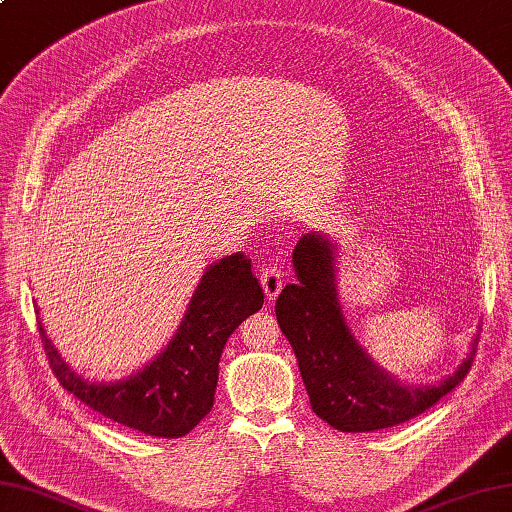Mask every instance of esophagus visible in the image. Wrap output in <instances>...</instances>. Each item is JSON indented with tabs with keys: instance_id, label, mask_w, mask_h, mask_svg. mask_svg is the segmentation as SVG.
Instances as JSON below:
<instances>
[{
	"instance_id": "34e87169",
	"label": "esophagus",
	"mask_w": 512,
	"mask_h": 512,
	"mask_svg": "<svg viewBox=\"0 0 512 512\" xmlns=\"http://www.w3.org/2000/svg\"><path fill=\"white\" fill-rule=\"evenodd\" d=\"M282 284H284V273L277 266L268 264L262 268V288L266 293V299H275L279 293H282Z\"/></svg>"
}]
</instances>
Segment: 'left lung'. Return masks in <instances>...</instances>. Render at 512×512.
I'll return each instance as SVG.
<instances>
[{"instance_id": "left-lung-1", "label": "left lung", "mask_w": 512, "mask_h": 512, "mask_svg": "<svg viewBox=\"0 0 512 512\" xmlns=\"http://www.w3.org/2000/svg\"><path fill=\"white\" fill-rule=\"evenodd\" d=\"M297 284L277 297L279 328L295 350L313 413L342 433H375L404 424L464 382L477 348L437 384H406L388 375L348 328L337 293L335 244L306 233L293 250Z\"/></svg>"}]
</instances>
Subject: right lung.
Wrapping results in <instances>:
<instances>
[{
    "instance_id": "obj_1",
    "label": "right lung",
    "mask_w": 512,
    "mask_h": 512,
    "mask_svg": "<svg viewBox=\"0 0 512 512\" xmlns=\"http://www.w3.org/2000/svg\"><path fill=\"white\" fill-rule=\"evenodd\" d=\"M262 306L264 290L250 270V259L242 253L219 259L204 270L182 324L162 353L137 373L108 384L77 375L37 319L50 368L68 393L117 424L175 439L210 413L228 337Z\"/></svg>"
}]
</instances>
